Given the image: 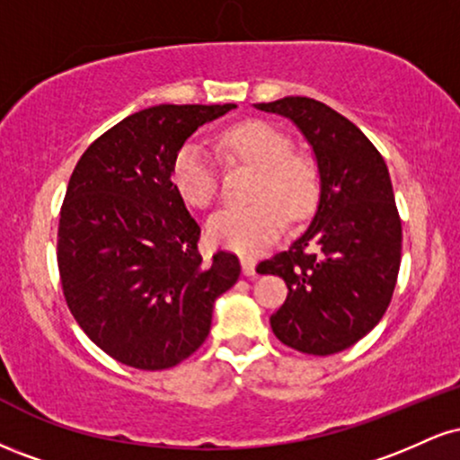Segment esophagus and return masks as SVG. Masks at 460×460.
Here are the masks:
<instances>
[{"label":"esophagus","mask_w":460,"mask_h":460,"mask_svg":"<svg viewBox=\"0 0 460 460\" xmlns=\"http://www.w3.org/2000/svg\"><path fill=\"white\" fill-rule=\"evenodd\" d=\"M242 268H244V274L246 277H257V272H255V261L251 260V257H242Z\"/></svg>","instance_id":"1"}]
</instances>
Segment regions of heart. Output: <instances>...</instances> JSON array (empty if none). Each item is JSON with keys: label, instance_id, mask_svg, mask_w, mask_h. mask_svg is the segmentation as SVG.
Masks as SVG:
<instances>
[{"label": "heart", "instance_id": "obj_1", "mask_svg": "<svg viewBox=\"0 0 460 460\" xmlns=\"http://www.w3.org/2000/svg\"><path fill=\"white\" fill-rule=\"evenodd\" d=\"M220 149L260 168L252 183V203L229 205L214 214L208 235L214 244L252 255L277 240L288 216L303 220L318 200V168L311 157L292 151L281 129L261 120H248L226 129ZM172 183L192 208L205 209L218 197L220 179L214 157L200 142H186L172 160Z\"/></svg>", "mask_w": 460, "mask_h": 460}]
</instances>
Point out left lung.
<instances>
[{"instance_id": "1", "label": "left lung", "mask_w": 460, "mask_h": 460, "mask_svg": "<svg viewBox=\"0 0 460 460\" xmlns=\"http://www.w3.org/2000/svg\"><path fill=\"white\" fill-rule=\"evenodd\" d=\"M288 116L315 151L320 203L288 251L257 270L281 277L288 298L270 318L279 341L305 355H335L367 335L392 303L402 223L387 164L355 123L309 97L257 103Z\"/></svg>"}]
</instances>
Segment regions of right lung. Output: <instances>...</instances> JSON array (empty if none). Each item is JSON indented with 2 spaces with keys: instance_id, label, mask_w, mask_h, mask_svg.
<instances>
[{
  "instance_id": "1",
  "label": "right lung",
  "mask_w": 460,
  "mask_h": 460,
  "mask_svg": "<svg viewBox=\"0 0 460 460\" xmlns=\"http://www.w3.org/2000/svg\"><path fill=\"white\" fill-rule=\"evenodd\" d=\"M225 105H153L84 151L58 223V270L82 331L138 369L181 363L208 340L214 300L240 279L229 251L199 252L200 226L172 183V160Z\"/></svg>"
}]
</instances>
